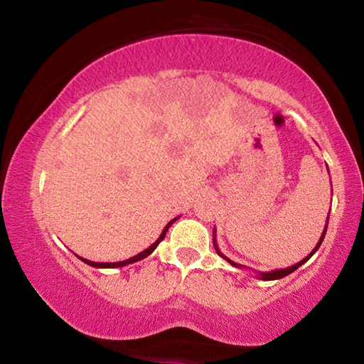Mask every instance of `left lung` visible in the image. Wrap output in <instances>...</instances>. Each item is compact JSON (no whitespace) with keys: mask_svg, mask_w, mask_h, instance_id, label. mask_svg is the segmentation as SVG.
Instances as JSON below:
<instances>
[{"mask_svg":"<svg viewBox=\"0 0 364 364\" xmlns=\"http://www.w3.org/2000/svg\"><path fill=\"white\" fill-rule=\"evenodd\" d=\"M328 171H329V168H328ZM328 223H329V215H328V220H326V226H324V231H323V234H321V237H319V241H318V244L315 245V249H313L310 254H308L304 260L301 262H299V263H295V264H292V267H289V268H284V269H274V271H267V273H263V271H260V273H258V279H263V281H273V279H281V278H284V276H287V274H291V273H294L295 269H297L299 267H301V264L304 263H306L308 260H310V258L313 257V254H315V252L319 249V245H321V242H323V239H324V236H326V230H328ZM215 231L217 230H213V245H215V250H217V254L220 255V257H223L226 262H230L232 267H237V268H242V264H239V263H236V262H232V260H230V258H228L225 254H221V250L218 249V245H217V234H215Z\"/></svg>","mask_w":364,"mask_h":364,"instance_id":"8db88e82","label":"left lung"}]
</instances>
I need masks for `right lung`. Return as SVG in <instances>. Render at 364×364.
Returning <instances> with one entry per match:
<instances>
[{
  "label": "right lung",
  "instance_id": "add662e5",
  "mask_svg": "<svg viewBox=\"0 0 364 364\" xmlns=\"http://www.w3.org/2000/svg\"><path fill=\"white\" fill-rule=\"evenodd\" d=\"M178 220V217L176 218H173L171 221H168V225L164 228V231L160 232V236H159V239L156 242H154L152 245H149V247H147L146 250H143V252H139L138 255H134V257H132V258H128V260H123V262H114V263H97V262H91V260H86V258H82V257H78L80 260L82 262H85L86 264H90V267H93V268H120V267H125V264H130V263H134V262H139V260H143V258H146V257H149L154 250L157 249V245L164 241V237H165V234H167V231H168V228L175 223V221Z\"/></svg>",
  "mask_w": 364,
  "mask_h": 364
}]
</instances>
